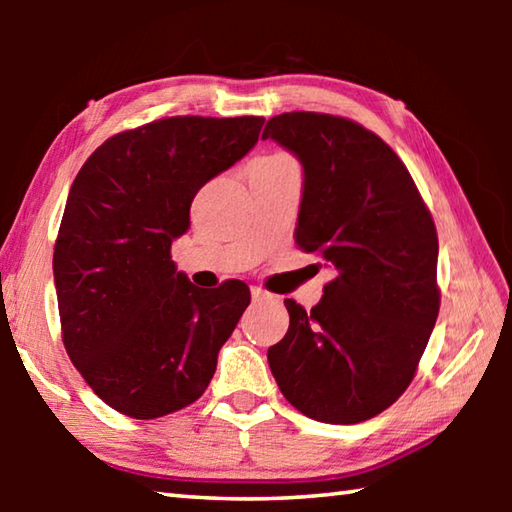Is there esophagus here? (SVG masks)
I'll return each mask as SVG.
<instances>
[{"mask_svg": "<svg viewBox=\"0 0 512 512\" xmlns=\"http://www.w3.org/2000/svg\"><path fill=\"white\" fill-rule=\"evenodd\" d=\"M250 296H253V300L255 302H264V300H273V296L268 291H264V289H259V287H253L250 289Z\"/></svg>", "mask_w": 512, "mask_h": 512, "instance_id": "1", "label": "esophagus"}]
</instances>
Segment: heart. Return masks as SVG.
Instances as JSON below:
<instances>
[{"mask_svg":"<svg viewBox=\"0 0 512 512\" xmlns=\"http://www.w3.org/2000/svg\"><path fill=\"white\" fill-rule=\"evenodd\" d=\"M277 158H289L287 153H273V155H264V158H259V160H277Z\"/></svg>","mask_w":512,"mask_h":512,"instance_id":"b5f03b06","label":"heart"}]
</instances>
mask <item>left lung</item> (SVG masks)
<instances>
[{
  "label": "left lung",
  "mask_w": 512,
  "mask_h": 512,
  "mask_svg": "<svg viewBox=\"0 0 512 512\" xmlns=\"http://www.w3.org/2000/svg\"><path fill=\"white\" fill-rule=\"evenodd\" d=\"M262 137L302 162L296 244L334 271L311 311L284 300L289 332L268 366L307 418L370 420L409 388L436 325V225L404 162L357 121L284 112Z\"/></svg>",
  "instance_id": "left-lung-1"
}]
</instances>
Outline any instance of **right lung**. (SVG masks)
I'll return each instance as SVG.
<instances>
[{
    "mask_svg": "<svg viewBox=\"0 0 512 512\" xmlns=\"http://www.w3.org/2000/svg\"><path fill=\"white\" fill-rule=\"evenodd\" d=\"M264 117H164L108 137L69 189L54 246L69 359L112 409L153 420L214 377L250 305L241 280L198 289L171 262L198 189L259 140Z\"/></svg>",
    "mask_w": 512,
    "mask_h": 512,
    "instance_id": "right-lung-1",
    "label": "right lung"
}]
</instances>
